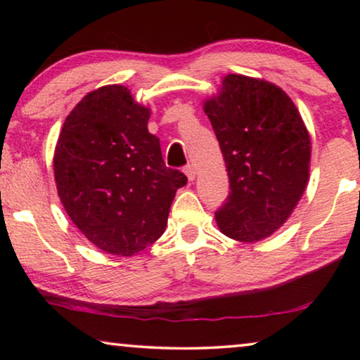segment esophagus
I'll return each instance as SVG.
<instances>
[{
    "instance_id": "obj_1",
    "label": "esophagus",
    "mask_w": 360,
    "mask_h": 360,
    "mask_svg": "<svg viewBox=\"0 0 360 360\" xmlns=\"http://www.w3.org/2000/svg\"><path fill=\"white\" fill-rule=\"evenodd\" d=\"M185 175L188 176L190 181H193L195 176H196V169H195V167L193 165H186L185 167Z\"/></svg>"
}]
</instances>
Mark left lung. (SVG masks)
<instances>
[{"instance_id":"1","label":"left lung","mask_w":360,"mask_h":360,"mask_svg":"<svg viewBox=\"0 0 360 360\" xmlns=\"http://www.w3.org/2000/svg\"><path fill=\"white\" fill-rule=\"evenodd\" d=\"M203 110L231 188L216 224L240 243L269 238L293 213L309 179L311 139L297 106L274 83L229 73Z\"/></svg>"}]
</instances>
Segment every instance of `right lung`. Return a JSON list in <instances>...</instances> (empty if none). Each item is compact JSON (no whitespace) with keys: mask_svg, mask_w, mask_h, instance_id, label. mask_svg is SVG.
Listing matches in <instances>:
<instances>
[{"mask_svg":"<svg viewBox=\"0 0 360 360\" xmlns=\"http://www.w3.org/2000/svg\"><path fill=\"white\" fill-rule=\"evenodd\" d=\"M149 108L129 88L90 91L63 122L53 152L58 198L82 234L103 252L129 257L164 234L176 190L186 184L165 167Z\"/></svg>","mask_w":360,"mask_h":360,"instance_id":"1","label":"right lung"}]
</instances>
